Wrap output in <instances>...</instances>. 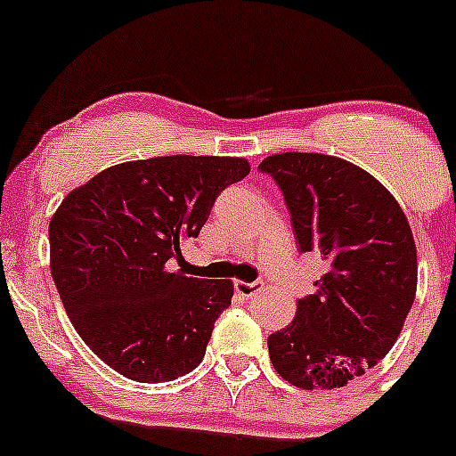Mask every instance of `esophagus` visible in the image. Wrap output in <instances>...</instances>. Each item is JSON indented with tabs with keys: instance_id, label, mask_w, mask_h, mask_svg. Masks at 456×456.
I'll use <instances>...</instances> for the list:
<instances>
[{
	"instance_id": "34e87169",
	"label": "esophagus",
	"mask_w": 456,
	"mask_h": 456,
	"mask_svg": "<svg viewBox=\"0 0 456 456\" xmlns=\"http://www.w3.org/2000/svg\"><path fill=\"white\" fill-rule=\"evenodd\" d=\"M262 282H244V280H237L235 282V291L240 296H244V298H250V296H256V294H260L262 291Z\"/></svg>"
}]
</instances>
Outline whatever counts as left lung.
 Instances as JSON below:
<instances>
[{
	"label": "left lung",
	"instance_id": "left-lung-1",
	"mask_svg": "<svg viewBox=\"0 0 456 456\" xmlns=\"http://www.w3.org/2000/svg\"><path fill=\"white\" fill-rule=\"evenodd\" d=\"M257 169L285 196L300 253L328 262L294 321L266 341L271 364L298 389H339L389 353L411 310V228L391 191L348 160L289 151Z\"/></svg>",
	"mask_w": 456,
	"mask_h": 456
}]
</instances>
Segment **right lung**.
<instances>
[{"label": "right lung", "mask_w": 456, "mask_h": 456, "mask_svg": "<svg viewBox=\"0 0 456 456\" xmlns=\"http://www.w3.org/2000/svg\"><path fill=\"white\" fill-rule=\"evenodd\" d=\"M248 171L244 158H149L62 199L49 224L52 278L81 339L117 373L156 384L200 364L232 282L174 273L169 260Z\"/></svg>", "instance_id": "1"}]
</instances>
